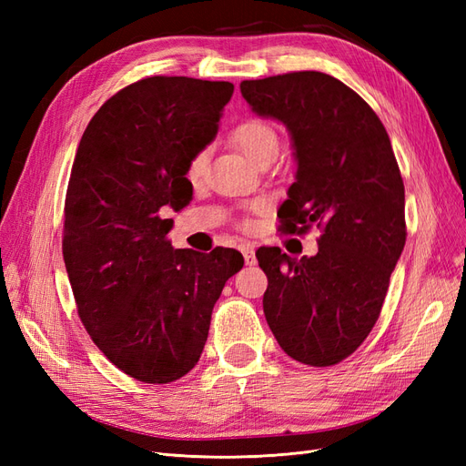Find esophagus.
<instances>
[{
    "label": "esophagus",
    "instance_id": "1",
    "mask_svg": "<svg viewBox=\"0 0 466 466\" xmlns=\"http://www.w3.org/2000/svg\"><path fill=\"white\" fill-rule=\"evenodd\" d=\"M241 250H243V257H245V262H247V266H255V264H257V255H255V248H252L250 245H245Z\"/></svg>",
    "mask_w": 466,
    "mask_h": 466
}]
</instances>
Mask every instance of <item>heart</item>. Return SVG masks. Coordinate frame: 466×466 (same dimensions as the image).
<instances>
[{"mask_svg":"<svg viewBox=\"0 0 466 466\" xmlns=\"http://www.w3.org/2000/svg\"><path fill=\"white\" fill-rule=\"evenodd\" d=\"M231 142L241 149L250 161H255L264 149H268L270 146H278V136L270 124L255 118V120H245L238 124L231 132ZM204 167H206V153L204 151L196 153L187 168L188 178L192 180L198 178L204 173Z\"/></svg>","mask_w":466,"mask_h":466,"instance_id":"heart-1","label":"heart"}]
</instances>
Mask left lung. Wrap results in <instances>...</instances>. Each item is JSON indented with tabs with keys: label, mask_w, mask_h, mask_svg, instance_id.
Listing matches in <instances>:
<instances>
[{
	"label": "left lung",
	"mask_w": 466,
	"mask_h": 466,
	"mask_svg": "<svg viewBox=\"0 0 466 466\" xmlns=\"http://www.w3.org/2000/svg\"><path fill=\"white\" fill-rule=\"evenodd\" d=\"M262 118L288 128L295 182L278 218L284 233L322 229L315 257L257 250L268 276L264 315L293 360L327 368L354 354L379 319L406 243L404 185L379 116L342 81L293 72L241 83Z\"/></svg>",
	"instance_id": "1"
}]
</instances>
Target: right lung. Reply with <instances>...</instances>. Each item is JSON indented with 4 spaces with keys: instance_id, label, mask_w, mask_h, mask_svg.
I'll return each mask as SVG.
<instances>
[{
    "instance_id": "add662e5",
    "label": "right lung",
    "mask_w": 466,
    "mask_h": 466,
    "mask_svg": "<svg viewBox=\"0 0 466 466\" xmlns=\"http://www.w3.org/2000/svg\"><path fill=\"white\" fill-rule=\"evenodd\" d=\"M229 81L147 77L96 110L83 132L64 208V262L96 348L142 383H171L198 363L221 289L245 260L167 241L192 196L187 168L214 142Z\"/></svg>"
}]
</instances>
